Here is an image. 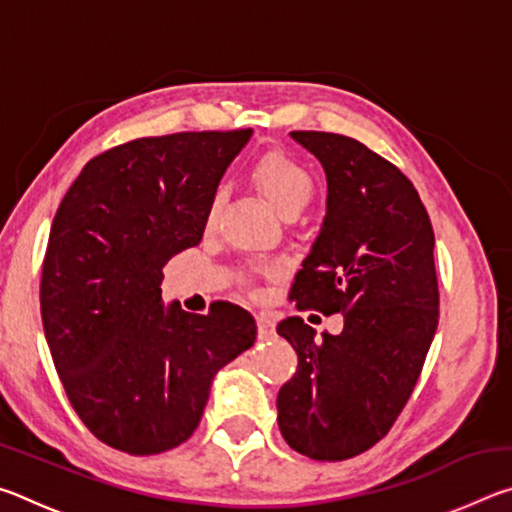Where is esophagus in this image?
Masks as SVG:
<instances>
[{
    "mask_svg": "<svg viewBox=\"0 0 512 512\" xmlns=\"http://www.w3.org/2000/svg\"><path fill=\"white\" fill-rule=\"evenodd\" d=\"M257 336L262 341H268L275 336V320L271 314H257Z\"/></svg>",
    "mask_w": 512,
    "mask_h": 512,
    "instance_id": "esophagus-1",
    "label": "esophagus"
}]
</instances>
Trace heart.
<instances>
[{
	"mask_svg": "<svg viewBox=\"0 0 512 512\" xmlns=\"http://www.w3.org/2000/svg\"><path fill=\"white\" fill-rule=\"evenodd\" d=\"M250 178L284 216H296L300 210H305L316 194V180L311 171L293 155L282 151H268L257 158L250 169ZM221 201V189H216L207 205V221H214Z\"/></svg>",
	"mask_w": 512,
	"mask_h": 512,
	"instance_id": "1",
	"label": "heart"
}]
</instances>
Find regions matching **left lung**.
I'll return each mask as SVG.
<instances>
[{"label":"left lung","mask_w":512,"mask_h":512,"mask_svg":"<svg viewBox=\"0 0 512 512\" xmlns=\"http://www.w3.org/2000/svg\"><path fill=\"white\" fill-rule=\"evenodd\" d=\"M327 173V216L291 284L300 311L343 316L323 332L291 316L277 334L298 370L277 393L287 445L314 461L363 454L409 402L438 327L433 228L418 189L393 162L352 137L293 131Z\"/></svg>","instance_id":"left-lung-1"}]
</instances>
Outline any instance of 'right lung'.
Returning <instances> with one entry per match:
<instances>
[{
  "label": "right lung",
  "instance_id": "obj_1",
  "mask_svg": "<svg viewBox=\"0 0 512 512\" xmlns=\"http://www.w3.org/2000/svg\"><path fill=\"white\" fill-rule=\"evenodd\" d=\"M239 131L173 133L112 146L85 164L51 223L40 311L76 415L108 447L162 454L192 436L212 377L255 343L235 302L207 314L162 307V268L196 246Z\"/></svg>",
  "mask_w": 512,
  "mask_h": 512
}]
</instances>
